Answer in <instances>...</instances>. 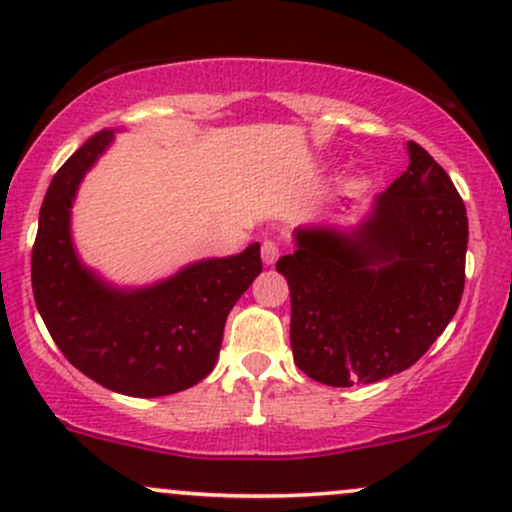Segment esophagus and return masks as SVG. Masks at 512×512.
<instances>
[{"mask_svg": "<svg viewBox=\"0 0 512 512\" xmlns=\"http://www.w3.org/2000/svg\"><path fill=\"white\" fill-rule=\"evenodd\" d=\"M261 258L266 266H273L277 258H280V244L273 242V239H266L261 246Z\"/></svg>", "mask_w": 512, "mask_h": 512, "instance_id": "obj_1", "label": "esophagus"}]
</instances>
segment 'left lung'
Here are the masks:
<instances>
[{"label": "left lung", "mask_w": 512, "mask_h": 512, "mask_svg": "<svg viewBox=\"0 0 512 512\" xmlns=\"http://www.w3.org/2000/svg\"><path fill=\"white\" fill-rule=\"evenodd\" d=\"M408 170L356 230L299 227L277 261L294 363L330 387L387 380L434 344L465 287L468 216L446 170L408 142Z\"/></svg>", "instance_id": "8db88e82"}]
</instances>
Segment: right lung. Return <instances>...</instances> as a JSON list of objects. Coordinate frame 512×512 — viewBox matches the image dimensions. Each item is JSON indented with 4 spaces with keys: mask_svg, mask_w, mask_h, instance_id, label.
<instances>
[{
    "mask_svg": "<svg viewBox=\"0 0 512 512\" xmlns=\"http://www.w3.org/2000/svg\"><path fill=\"white\" fill-rule=\"evenodd\" d=\"M113 130L90 137L49 182L33 246V294L63 356L102 387L166 396L204 380L216 365L227 313L263 270L261 244L208 258L142 289H118L80 263L71 206L80 180Z\"/></svg>",
    "mask_w": 512,
    "mask_h": 512,
    "instance_id": "add662e5",
    "label": "right lung"
}]
</instances>
